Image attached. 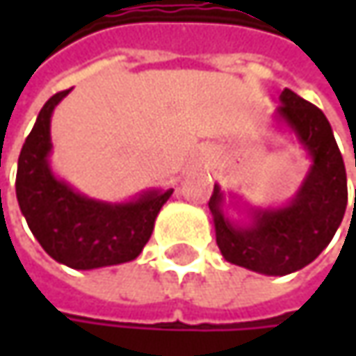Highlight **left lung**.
<instances>
[{
  "instance_id": "1",
  "label": "left lung",
  "mask_w": 356,
  "mask_h": 356,
  "mask_svg": "<svg viewBox=\"0 0 356 356\" xmlns=\"http://www.w3.org/2000/svg\"><path fill=\"white\" fill-rule=\"evenodd\" d=\"M275 118L293 130L313 160L295 198L281 208H255L250 226L224 216V194L213 186L208 206L226 261L264 275H287L309 266L329 245L347 210V172L321 108L283 89Z\"/></svg>"
}]
</instances>
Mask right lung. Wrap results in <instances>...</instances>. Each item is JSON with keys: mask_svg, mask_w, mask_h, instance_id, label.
<instances>
[{"mask_svg": "<svg viewBox=\"0 0 356 356\" xmlns=\"http://www.w3.org/2000/svg\"><path fill=\"white\" fill-rule=\"evenodd\" d=\"M69 90L43 104L21 148L15 178L21 213L41 248L59 264L73 269L127 264L140 255L174 190H150L134 202L111 204L87 198L55 178L49 166L51 115Z\"/></svg>", "mask_w": 356, "mask_h": 356, "instance_id": "right-lung-1", "label": "right lung"}]
</instances>
